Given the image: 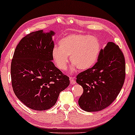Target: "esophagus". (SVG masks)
I'll return each instance as SVG.
<instances>
[{"label": "esophagus", "instance_id": "1", "mask_svg": "<svg viewBox=\"0 0 135 135\" xmlns=\"http://www.w3.org/2000/svg\"><path fill=\"white\" fill-rule=\"evenodd\" d=\"M70 83L72 84H75L76 83L75 79L73 78V77H70Z\"/></svg>", "mask_w": 135, "mask_h": 135}]
</instances>
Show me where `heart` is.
Masks as SVG:
<instances>
[{"label":"heart","instance_id":"obj_1","mask_svg":"<svg viewBox=\"0 0 135 135\" xmlns=\"http://www.w3.org/2000/svg\"><path fill=\"white\" fill-rule=\"evenodd\" d=\"M60 47L52 49L54 61L61 70L67 69L70 58L74 69L86 70L92 68L100 56L101 44L97 38L86 34H71L61 38Z\"/></svg>","mask_w":135,"mask_h":135}]
</instances>
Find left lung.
I'll list each match as a JSON object with an SVG mask.
<instances>
[{
  "instance_id": "left-lung-1",
  "label": "left lung",
  "mask_w": 135,
  "mask_h": 135,
  "mask_svg": "<svg viewBox=\"0 0 135 135\" xmlns=\"http://www.w3.org/2000/svg\"><path fill=\"white\" fill-rule=\"evenodd\" d=\"M126 65L119 46L108 42L101 49L98 61L90 69L77 76V83L83 88L79 105L86 112H97L115 100L125 80Z\"/></svg>"
}]
</instances>
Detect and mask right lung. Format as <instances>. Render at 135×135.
<instances>
[{"instance_id":"1","label":"right lung","mask_w":135,"mask_h":135,"mask_svg":"<svg viewBox=\"0 0 135 135\" xmlns=\"http://www.w3.org/2000/svg\"><path fill=\"white\" fill-rule=\"evenodd\" d=\"M53 31L38 30L20 41L14 52L11 76L14 93L27 107L46 110L55 105L61 91L70 84L69 77L52 62Z\"/></svg>"}]
</instances>
